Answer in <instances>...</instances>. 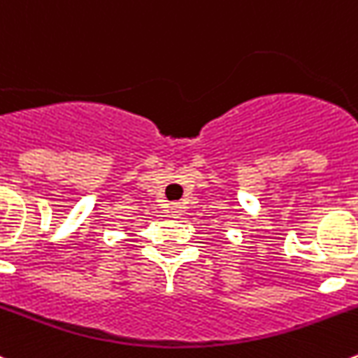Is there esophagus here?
<instances>
[{
    "mask_svg": "<svg viewBox=\"0 0 358 358\" xmlns=\"http://www.w3.org/2000/svg\"><path fill=\"white\" fill-rule=\"evenodd\" d=\"M171 215L173 217H180V215H182V205H180V203H173Z\"/></svg>",
    "mask_w": 358,
    "mask_h": 358,
    "instance_id": "34e87169",
    "label": "esophagus"
}]
</instances>
